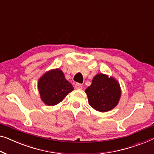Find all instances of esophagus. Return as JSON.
<instances>
[{
	"mask_svg": "<svg viewBox=\"0 0 154 154\" xmlns=\"http://www.w3.org/2000/svg\"><path fill=\"white\" fill-rule=\"evenodd\" d=\"M75 88H77V89H82V88H83V86H82V85L79 83H76L75 84Z\"/></svg>",
	"mask_w": 154,
	"mask_h": 154,
	"instance_id": "esophagus-1",
	"label": "esophagus"
}]
</instances>
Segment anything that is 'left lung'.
Returning a JSON list of instances; mask_svg holds the SVG:
<instances>
[{
  "mask_svg": "<svg viewBox=\"0 0 154 154\" xmlns=\"http://www.w3.org/2000/svg\"><path fill=\"white\" fill-rule=\"evenodd\" d=\"M85 92L89 104L100 112L113 109L118 104L121 96L120 84L116 79L102 73L94 77L91 85Z\"/></svg>",
  "mask_w": 154,
  "mask_h": 154,
  "instance_id": "left-lung-1",
  "label": "left lung"
}]
</instances>
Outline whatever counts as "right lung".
<instances>
[{
    "label": "right lung",
    "mask_w": 154,
    "mask_h": 154,
    "mask_svg": "<svg viewBox=\"0 0 154 154\" xmlns=\"http://www.w3.org/2000/svg\"><path fill=\"white\" fill-rule=\"evenodd\" d=\"M38 89L43 102L48 106H54L61 102L74 88L66 79L62 71L54 69L41 77Z\"/></svg>",
    "instance_id": "obj_1"
}]
</instances>
